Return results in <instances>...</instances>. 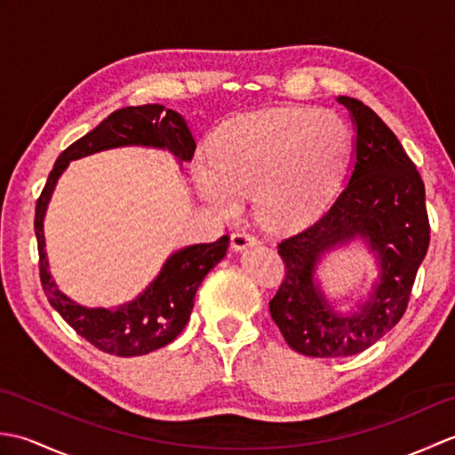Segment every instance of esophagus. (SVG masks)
I'll return each mask as SVG.
<instances>
[{"mask_svg": "<svg viewBox=\"0 0 455 455\" xmlns=\"http://www.w3.org/2000/svg\"><path fill=\"white\" fill-rule=\"evenodd\" d=\"M256 243H258L256 236L246 233V230H236V233H233V236H230V244H233L236 252H240V250H244L248 246H254Z\"/></svg>", "mask_w": 455, "mask_h": 455, "instance_id": "1", "label": "esophagus"}]
</instances>
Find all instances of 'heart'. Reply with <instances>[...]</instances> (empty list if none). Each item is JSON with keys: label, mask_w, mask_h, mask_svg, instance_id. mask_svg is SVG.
Segmentation results:
<instances>
[{"label": "heart", "mask_w": 455, "mask_h": 455, "mask_svg": "<svg viewBox=\"0 0 455 455\" xmlns=\"http://www.w3.org/2000/svg\"><path fill=\"white\" fill-rule=\"evenodd\" d=\"M350 150L352 134L340 115L259 109L220 124L196 178L201 196L220 215L235 217L240 197L256 193L259 219L289 228L326 205Z\"/></svg>", "instance_id": "b5f03b06"}]
</instances>
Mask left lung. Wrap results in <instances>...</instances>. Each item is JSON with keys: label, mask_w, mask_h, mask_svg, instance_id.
<instances>
[{"label": "left lung", "mask_w": 455, "mask_h": 455, "mask_svg": "<svg viewBox=\"0 0 455 455\" xmlns=\"http://www.w3.org/2000/svg\"><path fill=\"white\" fill-rule=\"evenodd\" d=\"M355 127L354 162L342 191L313 225L277 244L287 274L269 313L295 352L344 357L373 346L407 311L430 225L424 183L399 139L362 101L340 95ZM362 239L376 256L378 277L355 312L327 301L315 269L336 247Z\"/></svg>", "instance_id": "left-lung-1"}]
</instances>
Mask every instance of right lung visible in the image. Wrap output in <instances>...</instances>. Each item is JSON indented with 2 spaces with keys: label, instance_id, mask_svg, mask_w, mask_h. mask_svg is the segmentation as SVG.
<instances>
[{
  "label": "right lung",
  "instance_id": "obj_1",
  "mask_svg": "<svg viewBox=\"0 0 455 455\" xmlns=\"http://www.w3.org/2000/svg\"><path fill=\"white\" fill-rule=\"evenodd\" d=\"M147 147L168 150L180 164L191 162L196 140L186 119L178 111L150 103L139 108H123L103 119L85 137L70 144L58 156L46 186L36 201L35 235L38 243V269L44 293L64 321L85 340L101 352L121 357L144 355L173 342L186 328L193 299L203 279L227 256L228 236H220L211 244L183 246L170 254L160 274L152 279L142 293L119 307H84L72 301L58 289L48 272L44 215L52 191L68 164L90 154L121 148Z\"/></svg>",
  "mask_w": 455,
  "mask_h": 455
}]
</instances>
